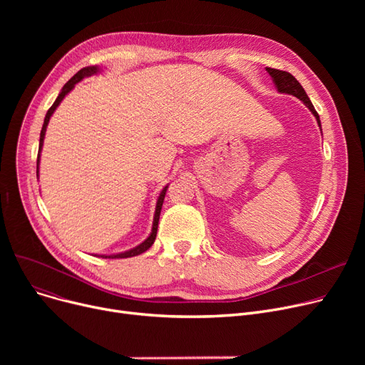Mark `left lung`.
<instances>
[{"mask_svg": "<svg viewBox=\"0 0 365 365\" xmlns=\"http://www.w3.org/2000/svg\"><path fill=\"white\" fill-rule=\"evenodd\" d=\"M266 71H267V73L272 76V81H274L277 90L279 93L292 94V96H294V98L300 99L304 103V106L314 113V117L317 118V123H318V127L321 128V121H319L318 112L315 110L311 99L308 98V94H306V91L303 90V87L300 86V83L294 78V76L292 73H289V72L274 69V68H266Z\"/></svg>", "mask_w": 365, "mask_h": 365, "instance_id": "obj_1", "label": "left lung"}]
</instances>
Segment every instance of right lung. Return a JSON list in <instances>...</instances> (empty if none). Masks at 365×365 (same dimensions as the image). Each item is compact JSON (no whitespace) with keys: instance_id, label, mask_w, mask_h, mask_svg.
Segmentation results:
<instances>
[{"instance_id":"right-lung-1","label":"right lung","mask_w":365,"mask_h":365,"mask_svg":"<svg viewBox=\"0 0 365 365\" xmlns=\"http://www.w3.org/2000/svg\"><path fill=\"white\" fill-rule=\"evenodd\" d=\"M101 72V68L99 66H87V68H83L80 69L78 72H76L72 78L63 86L62 91L59 93V96H57V99L54 101V103L51 105V108L47 110L46 113V118H44V124H43V128H41V134H40V148H38V158H36V178L38 175H40V155H41V149H43V143H44V136H46V130H47V125H48V121H50V117L53 115V112L56 110V108L61 105V102L65 99V96L75 87L76 83H80L83 78H87V76H91V75H96ZM167 186H164V189L161 190V194L158 197V201H157V207H155V215H153V223H152V231L149 234V237L142 242L139 244L138 247L131 248V250H127L124 253H118V255H109V256H105V255H101V257H105V259H125V257H133V256H138V255H142L145 253L148 248H150V245L153 244V241H155L157 238V231H158V222H160V215H161V207H163V202H164V197H165V192H167Z\"/></svg>"}]
</instances>
